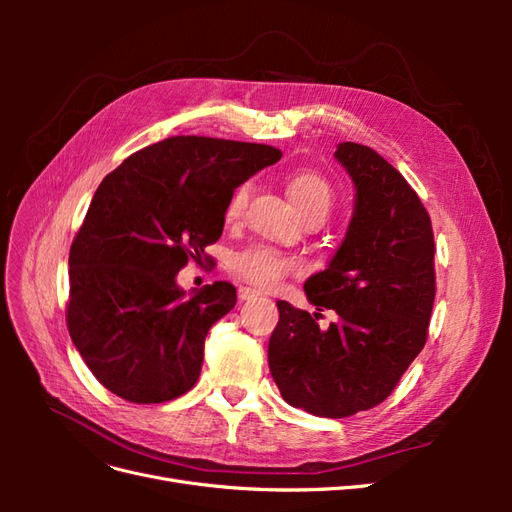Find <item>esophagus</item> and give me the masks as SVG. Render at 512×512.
I'll list each match as a JSON object with an SVG mask.
<instances>
[{"label": "esophagus", "mask_w": 512, "mask_h": 512, "mask_svg": "<svg viewBox=\"0 0 512 512\" xmlns=\"http://www.w3.org/2000/svg\"><path fill=\"white\" fill-rule=\"evenodd\" d=\"M258 297H262V292L256 290V288H250V286H241L239 288V299L241 301H254Z\"/></svg>", "instance_id": "1"}]
</instances>
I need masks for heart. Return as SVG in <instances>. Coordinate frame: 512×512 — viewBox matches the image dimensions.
I'll use <instances>...</instances> for the list:
<instances>
[{"mask_svg":"<svg viewBox=\"0 0 512 512\" xmlns=\"http://www.w3.org/2000/svg\"><path fill=\"white\" fill-rule=\"evenodd\" d=\"M288 194L303 215L314 211L327 215L333 203V190L329 181L314 173V170H303V173L294 175L288 181ZM247 198H250V183H243L232 192L228 200V218H239L247 205ZM228 267L239 280L265 290L277 288L290 275L303 273V262L299 258L275 250L271 245L260 243L232 254Z\"/></svg>","mask_w":512,"mask_h":512,"instance_id":"heart-1","label":"heart"}]
</instances>
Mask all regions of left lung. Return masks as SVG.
Listing matches in <instances>:
<instances>
[{"instance_id":"left-lung-1","label":"left lung","mask_w":512,"mask_h":512,"mask_svg":"<svg viewBox=\"0 0 512 512\" xmlns=\"http://www.w3.org/2000/svg\"><path fill=\"white\" fill-rule=\"evenodd\" d=\"M335 158L354 181V213L344 243L305 282V294L340 320L320 330L317 312L277 301L269 369L290 406L344 418L382 404L423 350L436 243L421 198L380 153L342 143Z\"/></svg>"}]
</instances>
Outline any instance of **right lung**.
<instances>
[{
	"label": "right lung",
	"instance_id": "right-lung-1",
	"mask_svg": "<svg viewBox=\"0 0 512 512\" xmlns=\"http://www.w3.org/2000/svg\"><path fill=\"white\" fill-rule=\"evenodd\" d=\"M280 158L269 145L170 136L102 179L70 247L66 324L104 389L162 404L196 384L205 337L237 290L215 282L185 297L177 273L222 237L232 192Z\"/></svg>",
	"mask_w": 512,
	"mask_h": 512
}]
</instances>
